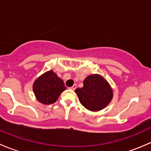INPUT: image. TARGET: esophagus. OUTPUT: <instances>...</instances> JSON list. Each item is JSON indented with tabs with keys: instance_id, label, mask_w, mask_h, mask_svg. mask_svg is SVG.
Returning a JSON list of instances; mask_svg holds the SVG:
<instances>
[{
	"instance_id": "1",
	"label": "esophagus",
	"mask_w": 151,
	"mask_h": 151,
	"mask_svg": "<svg viewBox=\"0 0 151 151\" xmlns=\"http://www.w3.org/2000/svg\"><path fill=\"white\" fill-rule=\"evenodd\" d=\"M77 88V85H76V84H74L72 87H71V88H70V89H71V90H73V91H74V90H75Z\"/></svg>"
}]
</instances>
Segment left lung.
Instances as JSON below:
<instances>
[{
	"mask_svg": "<svg viewBox=\"0 0 151 151\" xmlns=\"http://www.w3.org/2000/svg\"><path fill=\"white\" fill-rule=\"evenodd\" d=\"M75 93L83 106L89 110H101L107 106L112 98L109 83L101 76L92 74L85 79L83 87Z\"/></svg>",
	"mask_w": 151,
	"mask_h": 151,
	"instance_id": "1",
	"label": "left lung"
}]
</instances>
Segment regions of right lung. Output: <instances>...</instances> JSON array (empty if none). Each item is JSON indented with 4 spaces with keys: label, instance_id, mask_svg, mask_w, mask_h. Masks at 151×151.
<instances>
[{
    "label": "right lung",
    "instance_id": "1",
    "mask_svg": "<svg viewBox=\"0 0 151 151\" xmlns=\"http://www.w3.org/2000/svg\"><path fill=\"white\" fill-rule=\"evenodd\" d=\"M66 88L63 80L52 71H47L39 77L33 83V87L36 99L45 104L55 102Z\"/></svg>",
    "mask_w": 151,
    "mask_h": 151
}]
</instances>
